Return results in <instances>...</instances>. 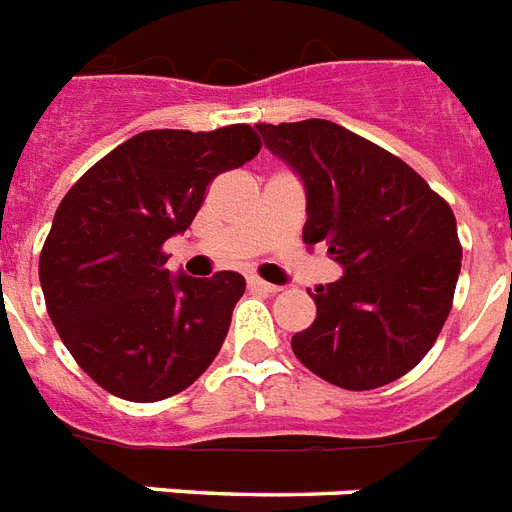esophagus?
Returning <instances> with one entry per match:
<instances>
[{
    "mask_svg": "<svg viewBox=\"0 0 512 512\" xmlns=\"http://www.w3.org/2000/svg\"><path fill=\"white\" fill-rule=\"evenodd\" d=\"M247 282H249V287H252V290H255V292H265V295H273V292H279V287H276V284L263 282V279H257V276H249Z\"/></svg>",
    "mask_w": 512,
    "mask_h": 512,
    "instance_id": "34e87169",
    "label": "esophagus"
}]
</instances>
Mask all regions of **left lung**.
<instances>
[{
  "instance_id": "1",
  "label": "left lung",
  "mask_w": 512,
  "mask_h": 512,
  "mask_svg": "<svg viewBox=\"0 0 512 512\" xmlns=\"http://www.w3.org/2000/svg\"><path fill=\"white\" fill-rule=\"evenodd\" d=\"M306 187L303 241L343 268L308 292L311 327L292 351L311 373L362 392L416 368L446 325L462 271L451 206L384 147L330 120L257 123Z\"/></svg>"
}]
</instances>
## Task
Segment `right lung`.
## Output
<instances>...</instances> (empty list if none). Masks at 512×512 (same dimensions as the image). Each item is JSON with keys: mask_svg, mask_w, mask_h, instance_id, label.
Instances as JSON below:
<instances>
[{"mask_svg": "<svg viewBox=\"0 0 512 512\" xmlns=\"http://www.w3.org/2000/svg\"><path fill=\"white\" fill-rule=\"evenodd\" d=\"M255 128L142 131L77 179L56 209L39 284L77 365L131 403L193 384L217 357L244 276H171L163 241L185 233L217 174L260 152Z\"/></svg>", "mask_w": 512, "mask_h": 512, "instance_id": "add662e5", "label": "right lung"}]
</instances>
